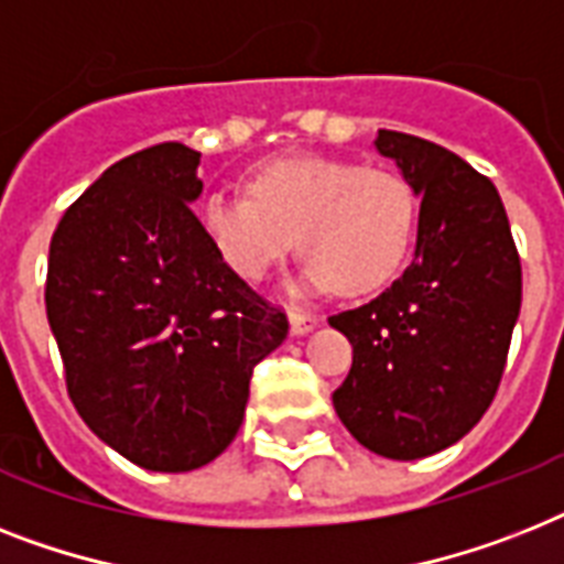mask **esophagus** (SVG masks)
<instances>
[{
    "label": "esophagus",
    "mask_w": 564,
    "mask_h": 564,
    "mask_svg": "<svg viewBox=\"0 0 564 564\" xmlns=\"http://www.w3.org/2000/svg\"><path fill=\"white\" fill-rule=\"evenodd\" d=\"M290 324H292V333H295V336H306V333H310V329L318 324V315L304 313V310H292Z\"/></svg>",
    "instance_id": "esophagus-1"
}]
</instances>
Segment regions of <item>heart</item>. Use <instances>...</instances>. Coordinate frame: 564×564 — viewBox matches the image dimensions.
<instances>
[{
	"instance_id": "heart-1",
	"label": "heart",
	"mask_w": 564,
	"mask_h": 564,
	"mask_svg": "<svg viewBox=\"0 0 564 564\" xmlns=\"http://www.w3.org/2000/svg\"><path fill=\"white\" fill-rule=\"evenodd\" d=\"M249 193L210 191L199 203V226L246 281L267 278L297 240L304 286L365 295L400 272L414 240L416 191L391 167L274 159L251 173Z\"/></svg>"
}]
</instances>
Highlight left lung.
<instances>
[{"instance_id": "left-lung-1", "label": "left lung", "mask_w": 564, "mask_h": 564, "mask_svg": "<svg viewBox=\"0 0 564 564\" xmlns=\"http://www.w3.org/2000/svg\"><path fill=\"white\" fill-rule=\"evenodd\" d=\"M420 196L411 267L370 304L329 315L354 345L333 393L370 452L416 460L473 432L496 397L521 310V260L496 185L452 150L379 130Z\"/></svg>"}]
</instances>
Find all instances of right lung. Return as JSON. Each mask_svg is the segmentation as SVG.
Here are the masks:
<instances>
[{
	"instance_id": "1",
	"label": "right lung",
	"mask_w": 564,
	"mask_h": 564,
	"mask_svg": "<svg viewBox=\"0 0 564 564\" xmlns=\"http://www.w3.org/2000/svg\"><path fill=\"white\" fill-rule=\"evenodd\" d=\"M199 153L116 162L63 214L45 313L77 414L150 473H191L240 432L251 370L290 333L199 226Z\"/></svg>"
}]
</instances>
